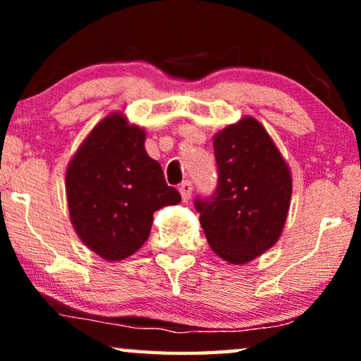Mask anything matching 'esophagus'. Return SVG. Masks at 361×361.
I'll return each mask as SVG.
<instances>
[{
    "label": "esophagus",
    "mask_w": 361,
    "mask_h": 361,
    "mask_svg": "<svg viewBox=\"0 0 361 361\" xmlns=\"http://www.w3.org/2000/svg\"><path fill=\"white\" fill-rule=\"evenodd\" d=\"M179 192L182 195V200L189 202L190 197H192V182H189V180L182 182V184L179 185Z\"/></svg>",
    "instance_id": "34e87169"
}]
</instances>
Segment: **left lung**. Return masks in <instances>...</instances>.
<instances>
[{"label":"left lung","instance_id":"obj_1","mask_svg":"<svg viewBox=\"0 0 361 361\" xmlns=\"http://www.w3.org/2000/svg\"><path fill=\"white\" fill-rule=\"evenodd\" d=\"M219 187L195 200L210 248L230 264H246L278 243L288 220L293 174L266 128L243 116L214 136Z\"/></svg>","mask_w":361,"mask_h":361}]
</instances>
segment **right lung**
Wrapping results in <instances>:
<instances>
[{
  "instance_id": "add662e5",
  "label": "right lung",
  "mask_w": 361,
  "mask_h": 361,
  "mask_svg": "<svg viewBox=\"0 0 361 361\" xmlns=\"http://www.w3.org/2000/svg\"><path fill=\"white\" fill-rule=\"evenodd\" d=\"M145 141V128L113 111L93 126L67 166L71 224L105 261L135 255L149 236L154 212L180 202Z\"/></svg>"
}]
</instances>
